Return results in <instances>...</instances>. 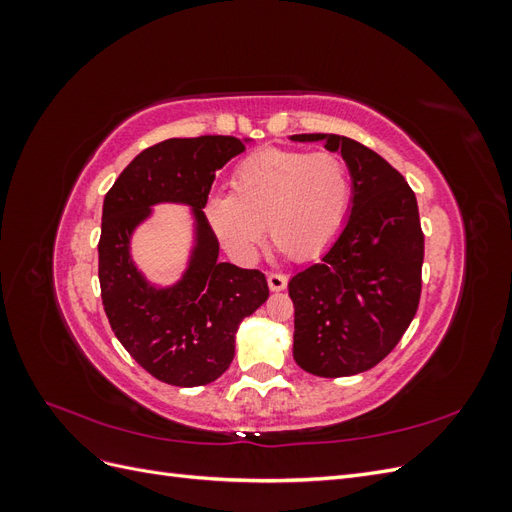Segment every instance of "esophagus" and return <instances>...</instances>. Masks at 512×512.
<instances>
[{
  "instance_id": "obj_1",
  "label": "esophagus",
  "mask_w": 512,
  "mask_h": 512,
  "mask_svg": "<svg viewBox=\"0 0 512 512\" xmlns=\"http://www.w3.org/2000/svg\"><path fill=\"white\" fill-rule=\"evenodd\" d=\"M267 282H269V288H271L273 292H280V290L286 288L288 277H286L284 273H269V275H267Z\"/></svg>"
}]
</instances>
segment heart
Wrapping results in <instances>:
<instances>
[{"label":"heart","instance_id":"obj_1","mask_svg":"<svg viewBox=\"0 0 512 512\" xmlns=\"http://www.w3.org/2000/svg\"><path fill=\"white\" fill-rule=\"evenodd\" d=\"M352 200L350 168L331 151L269 147L247 156L230 177V196H211L207 220L224 250L250 260L265 226L297 260L322 254L342 230Z\"/></svg>","mask_w":512,"mask_h":512}]
</instances>
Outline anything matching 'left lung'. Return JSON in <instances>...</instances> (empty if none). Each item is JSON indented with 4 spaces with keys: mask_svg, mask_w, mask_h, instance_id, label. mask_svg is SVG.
Here are the masks:
<instances>
[{
    "mask_svg": "<svg viewBox=\"0 0 512 512\" xmlns=\"http://www.w3.org/2000/svg\"><path fill=\"white\" fill-rule=\"evenodd\" d=\"M290 141H322L342 153L352 179L342 232L288 282L292 356L320 378L361 374L399 344L421 299L425 239L416 196L389 162L352 138L294 134Z\"/></svg>",
    "mask_w": 512,
    "mask_h": 512,
    "instance_id": "8db88e82",
    "label": "left lung"
}]
</instances>
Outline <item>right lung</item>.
I'll use <instances>...</instances> for the list:
<instances>
[{"instance_id":"obj_1","label":"right lung","mask_w":512,"mask_h":512,"mask_svg":"<svg viewBox=\"0 0 512 512\" xmlns=\"http://www.w3.org/2000/svg\"><path fill=\"white\" fill-rule=\"evenodd\" d=\"M252 138H168L123 168L104 196L98 277L108 322L121 346L153 378L173 386L218 380L235 359L239 324L269 299L265 275L220 262V243L205 205L215 170ZM158 204L191 207L193 245L173 285H156L137 269L131 237Z\"/></svg>"}]
</instances>
